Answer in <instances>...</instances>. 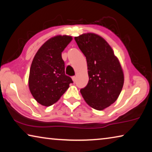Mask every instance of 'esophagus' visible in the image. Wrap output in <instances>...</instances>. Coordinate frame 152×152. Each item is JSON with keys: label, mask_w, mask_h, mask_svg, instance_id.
Masks as SVG:
<instances>
[{"label": "esophagus", "mask_w": 152, "mask_h": 152, "mask_svg": "<svg viewBox=\"0 0 152 152\" xmlns=\"http://www.w3.org/2000/svg\"><path fill=\"white\" fill-rule=\"evenodd\" d=\"M72 80H73L74 82H75V81H76V76H72Z\"/></svg>", "instance_id": "esophagus-1"}]
</instances>
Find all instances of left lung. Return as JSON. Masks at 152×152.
<instances>
[{"instance_id":"1","label":"left lung","mask_w":152,"mask_h":152,"mask_svg":"<svg viewBox=\"0 0 152 152\" xmlns=\"http://www.w3.org/2000/svg\"><path fill=\"white\" fill-rule=\"evenodd\" d=\"M74 39L88 66L89 80L80 92L89 106L102 110L114 103L121 92L122 68L111 47L101 36L88 33Z\"/></svg>"}]
</instances>
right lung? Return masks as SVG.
Segmentation results:
<instances>
[{
  "mask_svg": "<svg viewBox=\"0 0 152 152\" xmlns=\"http://www.w3.org/2000/svg\"><path fill=\"white\" fill-rule=\"evenodd\" d=\"M72 37L57 35L43 43L33 58L30 68L29 87L33 96L43 106L56 103L73 81L65 74L61 52Z\"/></svg>",
  "mask_w": 152,
  "mask_h": 152,
  "instance_id": "1",
  "label": "right lung"
}]
</instances>
